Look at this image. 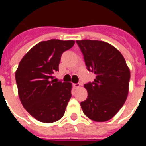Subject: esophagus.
<instances>
[{
	"instance_id": "1",
	"label": "esophagus",
	"mask_w": 146,
	"mask_h": 146,
	"mask_svg": "<svg viewBox=\"0 0 146 146\" xmlns=\"http://www.w3.org/2000/svg\"><path fill=\"white\" fill-rule=\"evenodd\" d=\"M73 86H74V88H79L80 87V84L79 83H77V84H74Z\"/></svg>"
}]
</instances>
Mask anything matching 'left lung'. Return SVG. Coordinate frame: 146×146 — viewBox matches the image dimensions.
<instances>
[{
    "mask_svg": "<svg viewBox=\"0 0 146 146\" xmlns=\"http://www.w3.org/2000/svg\"><path fill=\"white\" fill-rule=\"evenodd\" d=\"M87 69L96 75L84 88L88 95L80 106L89 119L107 121L118 113L128 94L131 73L122 54L106 42L76 40Z\"/></svg>",
    "mask_w": 146,
    "mask_h": 146,
    "instance_id": "obj_1",
    "label": "left lung"
}]
</instances>
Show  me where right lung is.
Listing matches in <instances>:
<instances>
[{
  "mask_svg": "<svg viewBox=\"0 0 146 146\" xmlns=\"http://www.w3.org/2000/svg\"><path fill=\"white\" fill-rule=\"evenodd\" d=\"M73 40L41 41L25 54L15 72L18 92L23 107L35 119L53 123L63 116L71 98V83L58 81L61 56Z\"/></svg>",
  "mask_w": 146,
  "mask_h": 146,
  "instance_id": "right-lung-1",
  "label": "right lung"
}]
</instances>
